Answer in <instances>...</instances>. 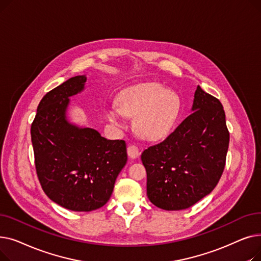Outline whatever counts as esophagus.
Wrapping results in <instances>:
<instances>
[{"mask_svg":"<svg viewBox=\"0 0 261 261\" xmlns=\"http://www.w3.org/2000/svg\"><path fill=\"white\" fill-rule=\"evenodd\" d=\"M127 152H128V155H129L130 159H135V158H138V156L140 155V150H139V148L136 147V146H134V145L128 146Z\"/></svg>","mask_w":261,"mask_h":261,"instance_id":"obj_1","label":"esophagus"}]
</instances>
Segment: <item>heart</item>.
I'll return each instance as SVG.
<instances>
[{
    "label": "heart",
    "instance_id": "obj_1",
    "mask_svg": "<svg viewBox=\"0 0 261 261\" xmlns=\"http://www.w3.org/2000/svg\"><path fill=\"white\" fill-rule=\"evenodd\" d=\"M180 98L156 82H144L123 90L117 107L108 109L107 118L116 127H122L125 116L135 117V128L145 139L162 140L171 132L180 113Z\"/></svg>",
    "mask_w": 261,
    "mask_h": 261
}]
</instances>
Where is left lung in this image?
<instances>
[{"instance_id":"left-lung-1","label":"left lung","mask_w":261,"mask_h":261,"mask_svg":"<svg viewBox=\"0 0 261 261\" xmlns=\"http://www.w3.org/2000/svg\"><path fill=\"white\" fill-rule=\"evenodd\" d=\"M228 143L221 102L198 86L191 114L142 153L150 202L165 211H181L210 195L224 170Z\"/></svg>"}]
</instances>
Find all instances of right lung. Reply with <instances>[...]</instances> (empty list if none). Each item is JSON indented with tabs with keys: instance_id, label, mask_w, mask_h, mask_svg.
Masks as SVG:
<instances>
[{
	"instance_id": "obj_1",
	"label": "right lung",
	"mask_w": 261,
	"mask_h": 261,
	"mask_svg": "<svg viewBox=\"0 0 261 261\" xmlns=\"http://www.w3.org/2000/svg\"><path fill=\"white\" fill-rule=\"evenodd\" d=\"M86 75L72 77L41 99L31 134L36 170L46 196L73 212L102 207L125 167V141L107 140L67 116L71 97L85 91Z\"/></svg>"
}]
</instances>
